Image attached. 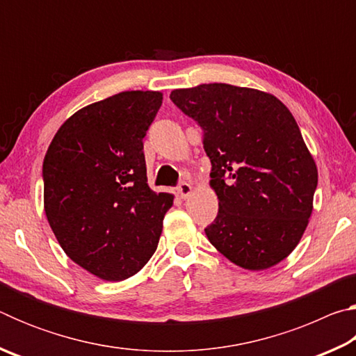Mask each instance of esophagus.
<instances>
[{
  "mask_svg": "<svg viewBox=\"0 0 356 356\" xmlns=\"http://www.w3.org/2000/svg\"><path fill=\"white\" fill-rule=\"evenodd\" d=\"M191 191H193L191 185L186 184V182H182V184L177 186V195L182 197V200H186V197L191 195Z\"/></svg>",
  "mask_w": 356,
  "mask_h": 356,
  "instance_id": "1",
  "label": "esophagus"
}]
</instances>
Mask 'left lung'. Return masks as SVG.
Wrapping results in <instances>:
<instances>
[{
  "instance_id": "8db88e82",
  "label": "left lung",
  "mask_w": 356,
  "mask_h": 356,
  "mask_svg": "<svg viewBox=\"0 0 356 356\" xmlns=\"http://www.w3.org/2000/svg\"><path fill=\"white\" fill-rule=\"evenodd\" d=\"M170 97L204 130L218 196L209 242L251 272L284 261L308 227L318 177L292 113L273 94L226 83Z\"/></svg>"
}]
</instances>
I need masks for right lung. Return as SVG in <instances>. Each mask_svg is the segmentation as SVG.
<instances>
[{
	"mask_svg": "<svg viewBox=\"0 0 356 356\" xmlns=\"http://www.w3.org/2000/svg\"><path fill=\"white\" fill-rule=\"evenodd\" d=\"M160 91H124L81 108L44 159V210L65 254L97 278L124 281L156 250L174 195L147 184L143 138Z\"/></svg>",
	"mask_w": 356,
	"mask_h": 356,
	"instance_id": "right-lung-1",
	"label": "right lung"
}]
</instances>
